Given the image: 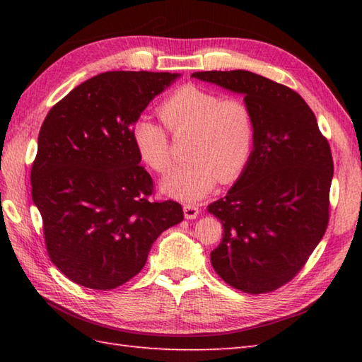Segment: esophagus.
Returning a JSON list of instances; mask_svg holds the SVG:
<instances>
[{"mask_svg":"<svg viewBox=\"0 0 362 362\" xmlns=\"http://www.w3.org/2000/svg\"><path fill=\"white\" fill-rule=\"evenodd\" d=\"M199 206L194 204H185L183 205V213H185V218L187 219H196L197 214H199Z\"/></svg>","mask_w":362,"mask_h":362,"instance_id":"esophagus-1","label":"esophagus"}]
</instances>
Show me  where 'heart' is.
<instances>
[{"label": "heart", "mask_w": 362, "mask_h": 362, "mask_svg": "<svg viewBox=\"0 0 362 362\" xmlns=\"http://www.w3.org/2000/svg\"><path fill=\"white\" fill-rule=\"evenodd\" d=\"M160 118L174 135L189 134L185 163L163 182L165 193L193 202L206 196L221 180L233 182L249 165L255 146V118L243 99L226 98L197 86H183L161 103ZM168 130L140 118L132 140L143 161L165 174L173 165Z\"/></svg>", "instance_id": "obj_1"}]
</instances>
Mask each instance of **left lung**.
<instances>
[{"label": "left lung", "mask_w": 362, "mask_h": 362, "mask_svg": "<svg viewBox=\"0 0 362 362\" xmlns=\"http://www.w3.org/2000/svg\"><path fill=\"white\" fill-rule=\"evenodd\" d=\"M193 76L243 93L255 118L249 165L206 210L224 227L214 271L245 294H267L294 279L325 235L332 149L308 104L283 83L244 70Z\"/></svg>", "instance_id": "left-lung-1"}]
</instances>
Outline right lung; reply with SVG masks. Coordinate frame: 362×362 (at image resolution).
Listing matches in <instances>:
<instances>
[{"instance_id":"1","label":"right lung","mask_w":362,"mask_h":362,"mask_svg":"<svg viewBox=\"0 0 362 362\" xmlns=\"http://www.w3.org/2000/svg\"><path fill=\"white\" fill-rule=\"evenodd\" d=\"M179 74L107 71L52 105L30 169L48 257L71 281L109 291L141 271L153 241L183 221L179 202L152 201L132 127Z\"/></svg>"}]
</instances>
